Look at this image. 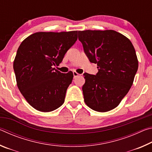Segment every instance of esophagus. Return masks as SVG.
I'll return each mask as SVG.
<instances>
[{
    "instance_id": "1",
    "label": "esophagus",
    "mask_w": 152,
    "mask_h": 152,
    "mask_svg": "<svg viewBox=\"0 0 152 152\" xmlns=\"http://www.w3.org/2000/svg\"><path fill=\"white\" fill-rule=\"evenodd\" d=\"M73 75H74V78H76V77L80 76V74L78 73H77L76 72H73Z\"/></svg>"
}]
</instances>
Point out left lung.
I'll list each match as a JSON object with an SVG mask.
<instances>
[{"mask_svg":"<svg viewBox=\"0 0 152 152\" xmlns=\"http://www.w3.org/2000/svg\"><path fill=\"white\" fill-rule=\"evenodd\" d=\"M78 39L98 73H84V102L91 109L107 112L116 108L132 87L138 69L132 43L113 30L79 31Z\"/></svg>","mask_w":152,"mask_h":152,"instance_id":"1","label":"left lung"}]
</instances>
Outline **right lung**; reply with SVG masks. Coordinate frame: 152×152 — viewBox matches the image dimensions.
Listing matches in <instances>:
<instances>
[{"label":"right lung","instance_id":"1","mask_svg":"<svg viewBox=\"0 0 152 152\" xmlns=\"http://www.w3.org/2000/svg\"><path fill=\"white\" fill-rule=\"evenodd\" d=\"M78 39V31L37 32L23 41L13 68L18 88L31 106L50 112L63 104L72 72L61 73L59 66Z\"/></svg>","mask_w":152,"mask_h":152}]
</instances>
